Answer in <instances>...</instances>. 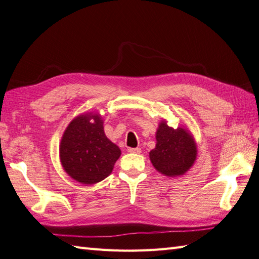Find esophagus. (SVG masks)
Instances as JSON below:
<instances>
[{"label":"esophagus","mask_w":259,"mask_h":259,"mask_svg":"<svg viewBox=\"0 0 259 259\" xmlns=\"http://www.w3.org/2000/svg\"><path fill=\"white\" fill-rule=\"evenodd\" d=\"M129 153H135V154H140L141 153V149L140 148H129L128 149Z\"/></svg>","instance_id":"1"}]
</instances>
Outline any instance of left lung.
I'll return each mask as SVG.
<instances>
[{
  "label": "left lung",
  "mask_w": 259,
  "mask_h": 259,
  "mask_svg": "<svg viewBox=\"0 0 259 259\" xmlns=\"http://www.w3.org/2000/svg\"><path fill=\"white\" fill-rule=\"evenodd\" d=\"M156 144L150 151V160L158 173L167 177L182 176L193 167L197 158V144L186 127H169L162 120L155 134Z\"/></svg>",
  "instance_id": "1"
}]
</instances>
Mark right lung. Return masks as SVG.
<instances>
[{
  "label": "right lung",
  "instance_id": "obj_1",
  "mask_svg": "<svg viewBox=\"0 0 259 259\" xmlns=\"http://www.w3.org/2000/svg\"><path fill=\"white\" fill-rule=\"evenodd\" d=\"M120 154V149L105 135L102 116L94 111L73 119L59 148L65 173L84 185L99 183L110 175Z\"/></svg>",
  "mask_w": 259,
  "mask_h": 259
}]
</instances>
